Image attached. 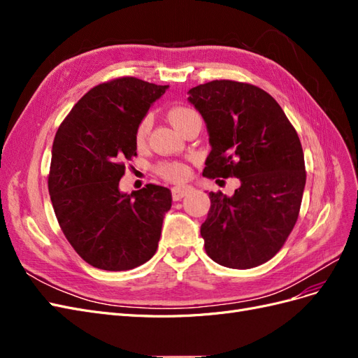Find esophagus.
<instances>
[{
    "label": "esophagus",
    "mask_w": 358,
    "mask_h": 358,
    "mask_svg": "<svg viewBox=\"0 0 358 358\" xmlns=\"http://www.w3.org/2000/svg\"><path fill=\"white\" fill-rule=\"evenodd\" d=\"M192 191V187L189 185H179V187H175L171 189V194H173V200H182L183 197L187 196V194H189Z\"/></svg>",
    "instance_id": "esophagus-1"
}]
</instances>
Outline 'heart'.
Returning a JSON list of instances; mask_svg holds the SVG:
<instances>
[{"label": "heart", "instance_id": "1", "mask_svg": "<svg viewBox=\"0 0 358 358\" xmlns=\"http://www.w3.org/2000/svg\"><path fill=\"white\" fill-rule=\"evenodd\" d=\"M197 113L188 109V107H173V109L169 112V119L170 122L175 125L176 129H180L183 127V124L188 122L192 116H196ZM150 117L146 116L142 122L138 124L137 127V131H136V140L140 143L143 142L145 137L149 133V128H150ZM159 173L164 178L171 179V180H180L187 176V167L183 164H179V162H167V164H162L159 166Z\"/></svg>", "mask_w": 358, "mask_h": 358}]
</instances>
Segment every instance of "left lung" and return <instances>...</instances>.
I'll return each instance as SVG.
<instances>
[{"instance_id": "8db88e82", "label": "left lung", "mask_w": 358, "mask_h": 358, "mask_svg": "<svg viewBox=\"0 0 358 358\" xmlns=\"http://www.w3.org/2000/svg\"><path fill=\"white\" fill-rule=\"evenodd\" d=\"M188 95L212 148L203 176L241 180L231 197L209 192L204 249L224 267H257L276 255L297 221L306 183L299 136L273 96L254 85L212 80Z\"/></svg>"}]
</instances>
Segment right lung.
<instances>
[{"label": "right lung", "instance_id": "obj_1", "mask_svg": "<svg viewBox=\"0 0 358 358\" xmlns=\"http://www.w3.org/2000/svg\"><path fill=\"white\" fill-rule=\"evenodd\" d=\"M169 85L121 78L95 86L59 125L52 146L49 194L62 233L86 263L110 272L142 266L158 248L169 188L119 191L136 131Z\"/></svg>", "mask_w": 358, "mask_h": 358}]
</instances>
